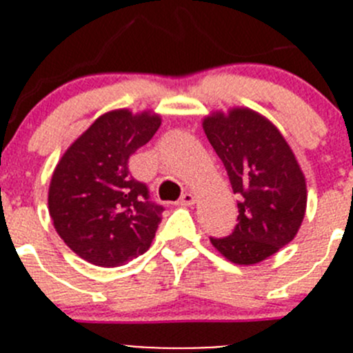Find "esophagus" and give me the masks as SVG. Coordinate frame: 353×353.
Listing matches in <instances>:
<instances>
[{
    "label": "esophagus",
    "mask_w": 353,
    "mask_h": 353,
    "mask_svg": "<svg viewBox=\"0 0 353 353\" xmlns=\"http://www.w3.org/2000/svg\"><path fill=\"white\" fill-rule=\"evenodd\" d=\"M179 205L181 206H193L194 205V194L184 193L183 196H181V199H179Z\"/></svg>",
    "instance_id": "obj_1"
}]
</instances>
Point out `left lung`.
<instances>
[{
    "mask_svg": "<svg viewBox=\"0 0 353 353\" xmlns=\"http://www.w3.org/2000/svg\"><path fill=\"white\" fill-rule=\"evenodd\" d=\"M203 130L239 196L234 232L210 241L230 263L265 261L301 229L307 206L304 172L279 128L256 110H213L203 117Z\"/></svg>",
    "mask_w": 353,
    "mask_h": 353,
    "instance_id": "1",
    "label": "left lung"
}]
</instances>
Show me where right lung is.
<instances>
[{"mask_svg": "<svg viewBox=\"0 0 353 353\" xmlns=\"http://www.w3.org/2000/svg\"><path fill=\"white\" fill-rule=\"evenodd\" d=\"M160 124L154 110H109L68 147L52 172L48 193L52 225L90 265L123 266L154 241L163 208L148 201V188L130 176L128 160Z\"/></svg>", "mask_w": 353, "mask_h": 353, "instance_id": "add662e5", "label": "right lung"}]
</instances>
